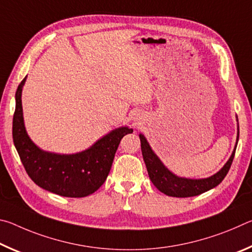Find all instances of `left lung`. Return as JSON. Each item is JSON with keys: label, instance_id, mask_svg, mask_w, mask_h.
Returning a JSON list of instances; mask_svg holds the SVG:
<instances>
[{"label": "left lung", "instance_id": "obj_1", "mask_svg": "<svg viewBox=\"0 0 252 252\" xmlns=\"http://www.w3.org/2000/svg\"><path fill=\"white\" fill-rule=\"evenodd\" d=\"M238 122V118H237ZM140 141H141V151L143 156L144 163L148 170V174L150 180L158 190L161 191L162 193L169 195V197L176 198H188L199 195L206 191L217 187L223 180L224 177L227 176L230 167L236 153L238 140H239V126H238V133H237V141L234 146L233 151L230 156L229 160L225 162V164L221 168L218 172L213 176L203 179H190L179 177L177 174L170 171V170L162 163L155 151L152 150L150 144L147 141L146 136L142 133L139 134Z\"/></svg>", "mask_w": 252, "mask_h": 252}]
</instances>
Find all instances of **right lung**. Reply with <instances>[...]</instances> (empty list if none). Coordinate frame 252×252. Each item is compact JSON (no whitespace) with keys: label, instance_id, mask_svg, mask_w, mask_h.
Wrapping results in <instances>:
<instances>
[{"label":"right lung","instance_id":"right-lung-1","mask_svg":"<svg viewBox=\"0 0 252 252\" xmlns=\"http://www.w3.org/2000/svg\"><path fill=\"white\" fill-rule=\"evenodd\" d=\"M27 76L15 93L13 142L29 177L33 182L55 194L83 198L99 189L108 178L121 139L133 130L120 126L105 134L90 148L72 155L44 151L30 138L24 126L22 90Z\"/></svg>","mask_w":252,"mask_h":252}]
</instances>
